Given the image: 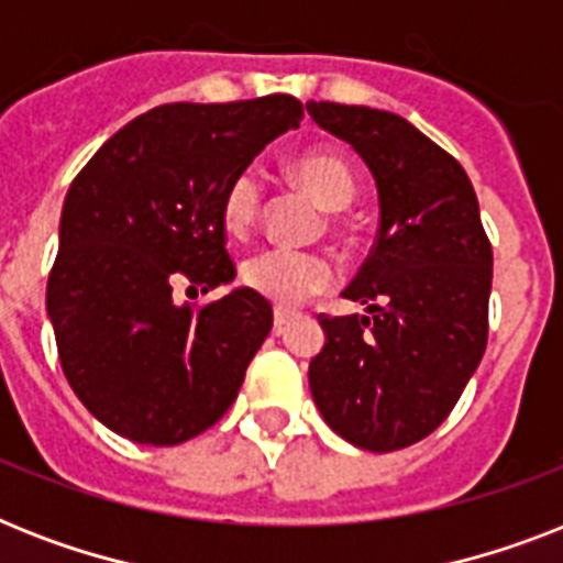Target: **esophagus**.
Listing matches in <instances>:
<instances>
[{
  "mask_svg": "<svg viewBox=\"0 0 563 563\" xmlns=\"http://www.w3.org/2000/svg\"><path fill=\"white\" fill-rule=\"evenodd\" d=\"M289 321H291L289 309H274V330H277V333H283Z\"/></svg>",
  "mask_w": 563,
  "mask_h": 563,
  "instance_id": "esophagus-1",
  "label": "esophagus"
}]
</instances>
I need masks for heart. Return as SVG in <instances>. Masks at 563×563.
I'll return each instance as SVG.
<instances>
[{
    "label": "heart",
    "mask_w": 563,
    "mask_h": 563,
    "mask_svg": "<svg viewBox=\"0 0 563 563\" xmlns=\"http://www.w3.org/2000/svg\"><path fill=\"white\" fill-rule=\"evenodd\" d=\"M291 175L324 210H344L356 195L351 166L330 152H307L291 163ZM263 210V180L256 172H239L221 195V224L233 236L254 228ZM242 283L263 298L291 307L333 283V265L324 256L291 251V247H263L242 263Z\"/></svg>",
    "instance_id": "1"
}]
</instances>
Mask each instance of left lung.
I'll return each instance as SVG.
<instances>
[{
	"instance_id": "1",
	"label": "left lung",
	"mask_w": 563,
	"mask_h": 563,
	"mask_svg": "<svg viewBox=\"0 0 563 563\" xmlns=\"http://www.w3.org/2000/svg\"><path fill=\"white\" fill-rule=\"evenodd\" d=\"M318 128L374 175L379 230L342 291L365 316L327 318L309 388L335 435L391 453L444 423L488 344L494 256L455 157L397 113L309 101Z\"/></svg>"
}]
</instances>
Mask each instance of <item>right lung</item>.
Listing matches in <instances>:
<instances>
[{"instance_id":"1","label":"right lung","mask_w":563,"mask_h":563,"mask_svg":"<svg viewBox=\"0 0 563 563\" xmlns=\"http://www.w3.org/2000/svg\"><path fill=\"white\" fill-rule=\"evenodd\" d=\"M300 117L291 96L163 104L119 128L73 180L46 312L73 391L117 435L184 444L236 400L272 303L239 286L192 312L172 289L233 283L221 195Z\"/></svg>"}]
</instances>
